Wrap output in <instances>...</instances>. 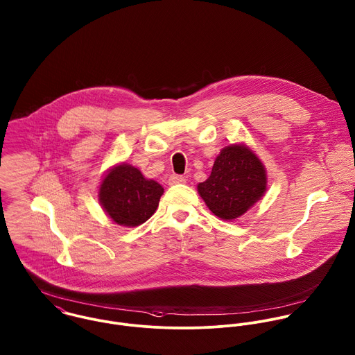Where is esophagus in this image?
Returning a JSON list of instances; mask_svg holds the SVG:
<instances>
[{
    "instance_id": "esophagus-1",
    "label": "esophagus",
    "mask_w": 355,
    "mask_h": 355,
    "mask_svg": "<svg viewBox=\"0 0 355 355\" xmlns=\"http://www.w3.org/2000/svg\"><path fill=\"white\" fill-rule=\"evenodd\" d=\"M187 180L182 175H170L168 177V184L170 185H177V184H184Z\"/></svg>"
}]
</instances>
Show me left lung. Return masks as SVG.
Segmentation results:
<instances>
[{"label": "left lung", "mask_w": 355, "mask_h": 355, "mask_svg": "<svg viewBox=\"0 0 355 355\" xmlns=\"http://www.w3.org/2000/svg\"><path fill=\"white\" fill-rule=\"evenodd\" d=\"M266 170L244 144L225 146L214 162L210 177L198 185L211 213L232 220L247 213L266 192Z\"/></svg>", "instance_id": "1"}]
</instances>
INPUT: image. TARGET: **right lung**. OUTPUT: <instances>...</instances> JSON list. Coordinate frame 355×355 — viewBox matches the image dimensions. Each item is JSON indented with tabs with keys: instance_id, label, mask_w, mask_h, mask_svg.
Segmentation results:
<instances>
[{
	"instance_id": "1",
	"label": "right lung",
	"mask_w": 355,
	"mask_h": 355,
	"mask_svg": "<svg viewBox=\"0 0 355 355\" xmlns=\"http://www.w3.org/2000/svg\"><path fill=\"white\" fill-rule=\"evenodd\" d=\"M163 192L160 184L146 180L137 167L122 163L103 178L98 200L115 223L133 227L153 215Z\"/></svg>"
}]
</instances>
